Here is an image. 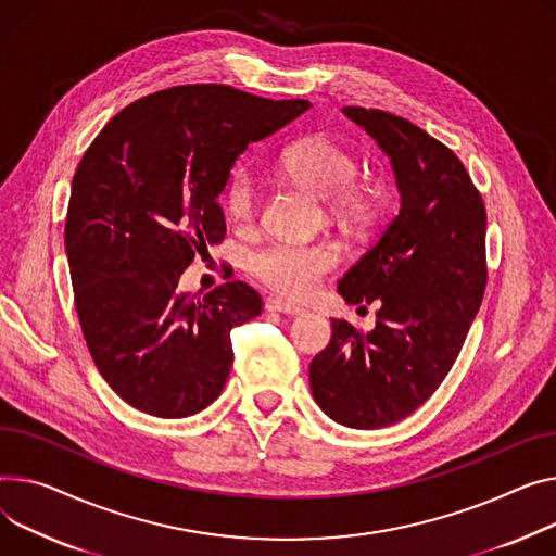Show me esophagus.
<instances>
[{"label": "esophagus", "mask_w": 556, "mask_h": 556, "mask_svg": "<svg viewBox=\"0 0 556 556\" xmlns=\"http://www.w3.org/2000/svg\"><path fill=\"white\" fill-rule=\"evenodd\" d=\"M266 311L270 313H283V315H304V308L302 306H294L290 302H283V300H268L266 304Z\"/></svg>", "instance_id": "1"}]
</instances>
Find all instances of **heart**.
Instances as JSON below:
<instances>
[{"label": "heart", "instance_id": "b5f03b06", "mask_svg": "<svg viewBox=\"0 0 556 556\" xmlns=\"http://www.w3.org/2000/svg\"><path fill=\"white\" fill-rule=\"evenodd\" d=\"M281 169L308 192L330 199L336 212L346 218L362 220L371 214V201L355 185L359 165L336 140L313 136L290 144L281 154ZM226 207L239 224L252 218L256 207V180L248 165H237L230 172ZM338 264V248L326 241H270L250 256L254 277L290 300H306Z\"/></svg>", "mask_w": 556, "mask_h": 556}]
</instances>
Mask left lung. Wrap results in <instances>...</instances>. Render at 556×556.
<instances>
[{"label":"left lung","instance_id":"1","mask_svg":"<svg viewBox=\"0 0 556 556\" xmlns=\"http://www.w3.org/2000/svg\"><path fill=\"white\" fill-rule=\"evenodd\" d=\"M342 114L387 154L400 210L338 286L346 304H378L376 328L330 319L311 391L336 422L380 429L414 414L454 366L485 292L488 214L450 147L380 109Z\"/></svg>","mask_w":556,"mask_h":556}]
</instances>
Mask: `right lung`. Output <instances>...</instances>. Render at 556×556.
Instances as JSON below:
<instances>
[{"mask_svg": "<svg viewBox=\"0 0 556 556\" xmlns=\"http://www.w3.org/2000/svg\"><path fill=\"white\" fill-rule=\"evenodd\" d=\"M308 109L174 87L125 106L83 156L64 226L76 311L100 376L134 409L188 418L224 391L230 330L262 313V298L243 281L199 298L178 279L224 239L218 197L245 147Z\"/></svg>", "mask_w": 556, "mask_h": 556, "instance_id": "add662e5", "label": "right lung"}]
</instances>
